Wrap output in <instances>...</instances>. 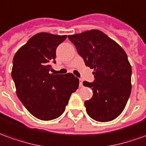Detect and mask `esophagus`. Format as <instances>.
I'll use <instances>...</instances> for the list:
<instances>
[{"mask_svg":"<svg viewBox=\"0 0 146 146\" xmlns=\"http://www.w3.org/2000/svg\"><path fill=\"white\" fill-rule=\"evenodd\" d=\"M83 86V80L80 79V87H82Z\"/></svg>","mask_w":146,"mask_h":146,"instance_id":"34e87169","label":"esophagus"}]
</instances>
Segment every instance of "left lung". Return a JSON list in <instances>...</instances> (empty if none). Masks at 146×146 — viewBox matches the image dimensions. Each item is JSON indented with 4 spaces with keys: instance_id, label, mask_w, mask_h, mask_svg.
Returning a JSON list of instances; mask_svg holds the SVG:
<instances>
[{
    "instance_id": "8db88e82",
    "label": "left lung",
    "mask_w": 146,
    "mask_h": 146,
    "mask_svg": "<svg viewBox=\"0 0 146 146\" xmlns=\"http://www.w3.org/2000/svg\"><path fill=\"white\" fill-rule=\"evenodd\" d=\"M68 38L85 65L94 70V82H83L93 91L92 99L84 102L88 115L98 122L116 119L125 108L131 92L132 70L126 52L100 30Z\"/></svg>"
}]
</instances>
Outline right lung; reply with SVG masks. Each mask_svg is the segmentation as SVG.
<instances>
[{
    "label": "right lung",
    "instance_id": "add662e5",
    "mask_svg": "<svg viewBox=\"0 0 146 146\" xmlns=\"http://www.w3.org/2000/svg\"><path fill=\"white\" fill-rule=\"evenodd\" d=\"M66 37L38 33L13 58L12 76L17 96L32 115L41 120L62 115L70 96L79 86V79L72 73H50V64L56 62V49Z\"/></svg>",
    "mask_w": 146,
    "mask_h": 146
}]
</instances>
